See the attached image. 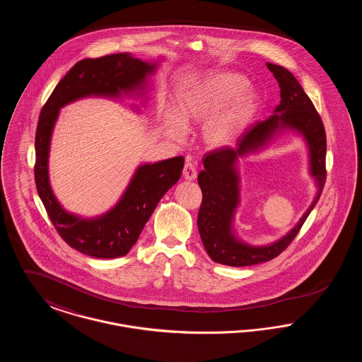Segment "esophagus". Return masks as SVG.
I'll return each mask as SVG.
<instances>
[{
    "instance_id": "34e87169",
    "label": "esophagus",
    "mask_w": 362,
    "mask_h": 362,
    "mask_svg": "<svg viewBox=\"0 0 362 362\" xmlns=\"http://www.w3.org/2000/svg\"><path fill=\"white\" fill-rule=\"evenodd\" d=\"M183 176L186 180H194L197 177V171H195V167L192 163L187 161L185 168H183Z\"/></svg>"
}]
</instances>
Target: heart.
<instances>
[{
	"label": "heart",
	"mask_w": 362,
	"mask_h": 362,
	"mask_svg": "<svg viewBox=\"0 0 362 362\" xmlns=\"http://www.w3.org/2000/svg\"><path fill=\"white\" fill-rule=\"evenodd\" d=\"M247 80L236 73L214 71L189 81L176 95L175 112H161L164 130L182 137L185 129L205 121L202 139L209 148L229 144L248 122L258 105V95L244 89Z\"/></svg>",
	"instance_id": "1"
}]
</instances>
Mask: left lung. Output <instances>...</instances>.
<instances>
[{"mask_svg":"<svg viewBox=\"0 0 362 362\" xmlns=\"http://www.w3.org/2000/svg\"><path fill=\"white\" fill-rule=\"evenodd\" d=\"M281 88V102L266 121L251 124L241 134L235 148L224 146L209 152L198 175L202 204L198 213V230L207 255L217 263L241 267L263 263L278 257L296 238L300 228L317 204L326 183V132L308 95L292 73L279 65L266 64ZM286 129L306 139L310 157V173L318 192L300 221L281 240L266 246H251L238 240L233 217L240 203L238 157L256 153Z\"/></svg>","mask_w":362,"mask_h":362,"instance_id":"left-lung-1","label":"left lung"}]
</instances>
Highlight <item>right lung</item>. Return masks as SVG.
I'll use <instances>...</instances> for the list:
<instances>
[{"label": "right lung", "mask_w": 362, "mask_h": 362, "mask_svg": "<svg viewBox=\"0 0 362 362\" xmlns=\"http://www.w3.org/2000/svg\"><path fill=\"white\" fill-rule=\"evenodd\" d=\"M158 62H145L129 52L77 62L57 84L43 105L35 136V183L59 236L71 248L93 257H124L136 244L158 201L180 179L182 156L139 165L121 199L99 217L84 218L66 211L52 192L49 179L50 142L59 110L83 98L117 99L123 93L144 95L148 76Z\"/></svg>", "instance_id": "obj_1"}]
</instances>
